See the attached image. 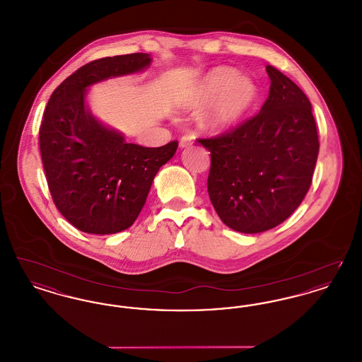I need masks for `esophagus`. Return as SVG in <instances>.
<instances>
[{
    "label": "esophagus",
    "instance_id": "34e87169",
    "mask_svg": "<svg viewBox=\"0 0 362 362\" xmlns=\"http://www.w3.org/2000/svg\"><path fill=\"white\" fill-rule=\"evenodd\" d=\"M189 145H192V138L191 137H182L179 141V146L183 149V148H187Z\"/></svg>",
    "mask_w": 362,
    "mask_h": 362
}]
</instances>
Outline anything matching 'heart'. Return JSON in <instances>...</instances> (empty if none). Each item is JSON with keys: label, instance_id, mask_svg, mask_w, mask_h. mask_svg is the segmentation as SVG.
<instances>
[{"label": "heart", "instance_id": "1", "mask_svg": "<svg viewBox=\"0 0 362 362\" xmlns=\"http://www.w3.org/2000/svg\"><path fill=\"white\" fill-rule=\"evenodd\" d=\"M258 86L236 70L218 66L207 71L195 88L189 107L204 108L202 126L213 133H223L250 112L258 100Z\"/></svg>", "mask_w": 362, "mask_h": 362}]
</instances>
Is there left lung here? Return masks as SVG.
Listing matches in <instances>:
<instances>
[{
	"mask_svg": "<svg viewBox=\"0 0 362 362\" xmlns=\"http://www.w3.org/2000/svg\"><path fill=\"white\" fill-rule=\"evenodd\" d=\"M266 71L272 84L258 115L221 137L198 139L211 156V205L241 233L269 230L300 206L319 153L308 98L279 70Z\"/></svg>",
	"mask_w": 362,
	"mask_h": 362,
	"instance_id": "8db88e82",
	"label": "left lung"
}]
</instances>
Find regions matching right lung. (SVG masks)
Instances as JSON below:
<instances>
[{
    "instance_id": "add662e5",
    "label": "right lung",
    "mask_w": 362,
    "mask_h": 362,
    "mask_svg": "<svg viewBox=\"0 0 362 362\" xmlns=\"http://www.w3.org/2000/svg\"><path fill=\"white\" fill-rule=\"evenodd\" d=\"M146 52L107 57L76 70L52 92L39 130L40 155L52 201L78 230L122 232L137 220L156 173L177 142L145 148L126 142L89 110V86L151 66Z\"/></svg>"
}]
</instances>
